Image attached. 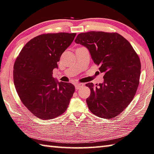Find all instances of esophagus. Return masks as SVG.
I'll use <instances>...</instances> for the list:
<instances>
[{
	"instance_id": "obj_1",
	"label": "esophagus",
	"mask_w": 154,
	"mask_h": 154,
	"mask_svg": "<svg viewBox=\"0 0 154 154\" xmlns=\"http://www.w3.org/2000/svg\"><path fill=\"white\" fill-rule=\"evenodd\" d=\"M82 86H83V83H76V84H75V89H79L80 88H82Z\"/></svg>"
}]
</instances>
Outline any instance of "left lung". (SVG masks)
I'll list each match as a JSON object with an SVG mask.
<instances>
[{"instance_id": "8db88e82", "label": "left lung", "mask_w": 154, "mask_h": 154, "mask_svg": "<svg viewBox=\"0 0 154 154\" xmlns=\"http://www.w3.org/2000/svg\"><path fill=\"white\" fill-rule=\"evenodd\" d=\"M85 46L94 63L104 72L103 83L85 84L91 90L86 100L94 115L110 119L119 115L132 101L139 83L141 62L127 40L118 33L89 32L75 40Z\"/></svg>"}]
</instances>
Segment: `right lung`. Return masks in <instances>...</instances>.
<instances>
[{
	"instance_id": "right-lung-1",
	"label": "right lung",
	"mask_w": 154,
	"mask_h": 154,
	"mask_svg": "<svg viewBox=\"0 0 154 154\" xmlns=\"http://www.w3.org/2000/svg\"><path fill=\"white\" fill-rule=\"evenodd\" d=\"M75 35L65 32L39 35L23 46L16 58L13 66L16 91L23 105L39 119H54L68 108L75 86L56 82L52 71Z\"/></svg>"
}]
</instances>
